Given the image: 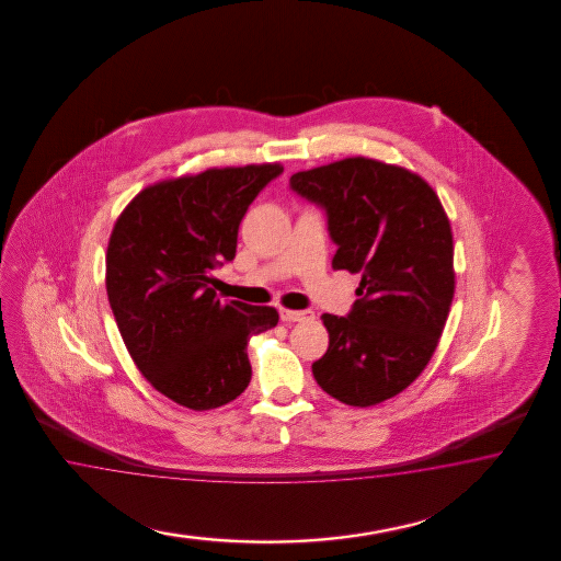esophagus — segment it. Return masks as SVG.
<instances>
[{
	"instance_id": "esophagus-1",
	"label": "esophagus",
	"mask_w": 561,
	"mask_h": 561,
	"mask_svg": "<svg viewBox=\"0 0 561 561\" xmlns=\"http://www.w3.org/2000/svg\"><path fill=\"white\" fill-rule=\"evenodd\" d=\"M279 317L284 323H298V321L314 319V314L310 310H289V308H279Z\"/></svg>"
}]
</instances>
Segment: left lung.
I'll return each mask as SVG.
<instances>
[{
  "instance_id": "8db88e82",
  "label": "left lung",
  "mask_w": 561,
  "mask_h": 561,
  "mask_svg": "<svg viewBox=\"0 0 561 561\" xmlns=\"http://www.w3.org/2000/svg\"><path fill=\"white\" fill-rule=\"evenodd\" d=\"M289 187L327 211L333 270L362 273L352 312L323 314L329 347L314 380L345 405L373 408L436 352L455 296L450 221L420 174L364 156L296 172Z\"/></svg>"
}]
</instances>
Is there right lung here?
<instances>
[{"instance_id": "add662e5", "label": "right lung", "mask_w": 561, "mask_h": 561, "mask_svg": "<svg viewBox=\"0 0 561 561\" xmlns=\"http://www.w3.org/2000/svg\"><path fill=\"white\" fill-rule=\"evenodd\" d=\"M284 167L249 164L167 179L121 211L106 249V294L121 337L153 389L193 411L221 408L251 382V335L272 306L221 302L211 270L237 255L238 226Z\"/></svg>"}]
</instances>
